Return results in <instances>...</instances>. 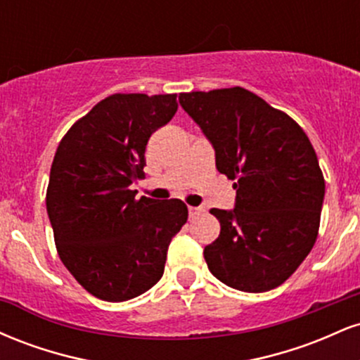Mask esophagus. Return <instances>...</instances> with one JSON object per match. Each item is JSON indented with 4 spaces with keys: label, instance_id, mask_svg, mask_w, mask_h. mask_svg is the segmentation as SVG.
I'll return each instance as SVG.
<instances>
[{
    "label": "esophagus",
    "instance_id": "esophagus-1",
    "mask_svg": "<svg viewBox=\"0 0 360 360\" xmlns=\"http://www.w3.org/2000/svg\"><path fill=\"white\" fill-rule=\"evenodd\" d=\"M188 212H189V218H196L198 214L203 213V208H200V206H189Z\"/></svg>",
    "mask_w": 360,
    "mask_h": 360
}]
</instances>
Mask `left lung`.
Listing matches in <instances>:
<instances>
[{"label": "left lung", "instance_id": "1", "mask_svg": "<svg viewBox=\"0 0 360 360\" xmlns=\"http://www.w3.org/2000/svg\"><path fill=\"white\" fill-rule=\"evenodd\" d=\"M179 105L237 189L232 210H210L221 230L203 250L208 269L238 291L281 286L320 226L325 181L311 142L295 120L243 88L181 93Z\"/></svg>", "mask_w": 360, "mask_h": 360}]
</instances>
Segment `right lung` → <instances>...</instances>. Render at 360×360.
I'll return each instance as SVG.
<instances>
[{"instance_id": "obj_1", "label": "right lung", "mask_w": 360, "mask_h": 360, "mask_svg": "<svg viewBox=\"0 0 360 360\" xmlns=\"http://www.w3.org/2000/svg\"><path fill=\"white\" fill-rule=\"evenodd\" d=\"M177 111L176 94H113L57 147L47 213L60 260L103 301L137 298L162 278L172 237L188 220L181 200L135 198L146 147Z\"/></svg>"}]
</instances>
